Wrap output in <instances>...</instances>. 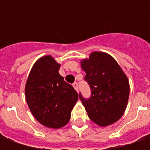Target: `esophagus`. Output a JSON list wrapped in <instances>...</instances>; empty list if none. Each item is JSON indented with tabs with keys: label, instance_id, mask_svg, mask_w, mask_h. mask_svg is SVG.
<instances>
[{
	"label": "esophagus",
	"instance_id": "34e87169",
	"mask_svg": "<svg viewBox=\"0 0 150 150\" xmlns=\"http://www.w3.org/2000/svg\"><path fill=\"white\" fill-rule=\"evenodd\" d=\"M73 87H74V88L75 89V91H79V87H78V83H73Z\"/></svg>",
	"mask_w": 150,
	"mask_h": 150
}]
</instances>
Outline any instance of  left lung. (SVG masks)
<instances>
[{
    "instance_id": "obj_1",
    "label": "left lung",
    "mask_w": 150,
    "mask_h": 150,
    "mask_svg": "<svg viewBox=\"0 0 150 150\" xmlns=\"http://www.w3.org/2000/svg\"><path fill=\"white\" fill-rule=\"evenodd\" d=\"M85 80L91 96L79 99L91 120L99 126L112 125L123 116L129 96L128 77L115 59L107 53L94 51L81 60Z\"/></svg>"
}]
</instances>
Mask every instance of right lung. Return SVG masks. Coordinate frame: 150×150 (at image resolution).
Instances as JSON below:
<instances>
[{
  "mask_svg": "<svg viewBox=\"0 0 150 150\" xmlns=\"http://www.w3.org/2000/svg\"><path fill=\"white\" fill-rule=\"evenodd\" d=\"M61 65L50 55L35 62L25 87V100L38 121L51 129H60L71 119L78 93L59 75Z\"/></svg>",
  "mask_w": 150,
  "mask_h": 150,
  "instance_id": "1",
  "label": "right lung"
}]
</instances>
